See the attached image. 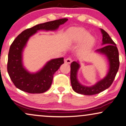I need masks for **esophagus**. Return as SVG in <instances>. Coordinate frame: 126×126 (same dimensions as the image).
<instances>
[{"label":"esophagus","instance_id":"esophagus-1","mask_svg":"<svg viewBox=\"0 0 126 126\" xmlns=\"http://www.w3.org/2000/svg\"><path fill=\"white\" fill-rule=\"evenodd\" d=\"M71 62H72V60H71V59L70 58H67L66 59L64 60V63H67V64H70V63H71Z\"/></svg>","mask_w":126,"mask_h":126}]
</instances>
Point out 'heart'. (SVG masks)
Instances as JSON below:
<instances>
[{"label":"heart","instance_id":"obj_1","mask_svg":"<svg viewBox=\"0 0 126 126\" xmlns=\"http://www.w3.org/2000/svg\"><path fill=\"white\" fill-rule=\"evenodd\" d=\"M66 39L71 44H81L79 49V52L81 54L90 51L95 42V38L90 35V32L81 27H73L68 30L66 33Z\"/></svg>","mask_w":126,"mask_h":126}]
</instances>
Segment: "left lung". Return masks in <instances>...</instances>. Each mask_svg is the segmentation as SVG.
Listing matches in <instances>:
<instances>
[{"label": "left lung", "mask_w": 126, "mask_h": 126, "mask_svg": "<svg viewBox=\"0 0 126 126\" xmlns=\"http://www.w3.org/2000/svg\"><path fill=\"white\" fill-rule=\"evenodd\" d=\"M102 34V43L105 45L101 49H97L95 52L105 55L109 62V70L106 76L94 85L88 87L83 85L77 79V73L80 64L79 60L73 62L70 68V80L73 90L78 94L85 95L97 94L103 91L112 85L119 67V52L116 45L109 34L102 29H100Z\"/></svg>", "instance_id": "1"}]
</instances>
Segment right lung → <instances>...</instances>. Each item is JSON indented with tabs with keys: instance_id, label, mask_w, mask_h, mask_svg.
Listing matches in <instances>:
<instances>
[{
	"instance_id": "add662e5",
	"label": "right lung",
	"mask_w": 126,
	"mask_h": 126,
	"mask_svg": "<svg viewBox=\"0 0 126 126\" xmlns=\"http://www.w3.org/2000/svg\"><path fill=\"white\" fill-rule=\"evenodd\" d=\"M68 19L62 18L35 25L22 32L11 45L8 55L7 72L11 80L19 90L31 94L44 93L51 86L53 74L64 63V58L49 60L35 73L28 71L24 66L23 54L30 38L38 31H53Z\"/></svg>"
}]
</instances>
